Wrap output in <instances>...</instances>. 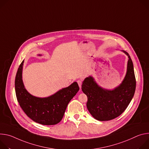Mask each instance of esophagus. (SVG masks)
Masks as SVG:
<instances>
[{"label":"esophagus","instance_id":"34e87169","mask_svg":"<svg viewBox=\"0 0 149 149\" xmlns=\"http://www.w3.org/2000/svg\"><path fill=\"white\" fill-rule=\"evenodd\" d=\"M77 84H78V85H79V86L80 89H81V85H82V82H81V80H77Z\"/></svg>","mask_w":149,"mask_h":149}]
</instances>
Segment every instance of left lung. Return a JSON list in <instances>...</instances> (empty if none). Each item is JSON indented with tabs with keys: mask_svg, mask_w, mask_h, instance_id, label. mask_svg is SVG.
<instances>
[{
	"mask_svg": "<svg viewBox=\"0 0 149 149\" xmlns=\"http://www.w3.org/2000/svg\"><path fill=\"white\" fill-rule=\"evenodd\" d=\"M127 71L122 84L112 91L99 86L92 77L85 79L81 90L86 95V106L93 117L99 121H108L118 117L126 109L133 98L136 86L134 67L129 54Z\"/></svg>",
	"mask_w": 149,
	"mask_h": 149,
	"instance_id": "obj_1",
	"label": "left lung"
}]
</instances>
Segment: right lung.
Listing matches in <instances>:
<instances>
[{
	"mask_svg": "<svg viewBox=\"0 0 149 149\" xmlns=\"http://www.w3.org/2000/svg\"><path fill=\"white\" fill-rule=\"evenodd\" d=\"M23 63L24 61L19 65L15 81L16 96L20 107L28 117L37 123L47 125L58 124L62 120L68 104L79 90L77 82L48 97L34 96L26 91L23 84Z\"/></svg>",
	"mask_w": 149,
	"mask_h": 149,
	"instance_id": "1",
	"label": "right lung"
}]
</instances>
